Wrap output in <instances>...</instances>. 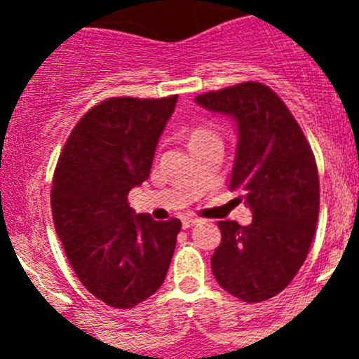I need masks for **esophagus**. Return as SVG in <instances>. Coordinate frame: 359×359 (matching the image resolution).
Returning <instances> with one entry per match:
<instances>
[{
  "label": "esophagus",
  "mask_w": 359,
  "mask_h": 359,
  "mask_svg": "<svg viewBox=\"0 0 359 359\" xmlns=\"http://www.w3.org/2000/svg\"><path fill=\"white\" fill-rule=\"evenodd\" d=\"M196 224H198V219H191V217H186V219H182L184 229H189V227L196 226Z\"/></svg>",
  "instance_id": "1"
}]
</instances>
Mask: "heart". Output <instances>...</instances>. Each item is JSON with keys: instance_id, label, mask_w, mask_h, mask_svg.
Returning a JSON list of instances; mask_svg holds the SVG:
<instances>
[{"instance_id": "obj_1", "label": "heart", "mask_w": 359, "mask_h": 359, "mask_svg": "<svg viewBox=\"0 0 359 359\" xmlns=\"http://www.w3.org/2000/svg\"><path fill=\"white\" fill-rule=\"evenodd\" d=\"M206 139H219V135H217L215 130L212 128V126H196V128L191 130L189 133V146L191 144H196V142H201V140H206Z\"/></svg>"}]
</instances>
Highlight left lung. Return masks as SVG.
Wrapping results in <instances>:
<instances>
[{
	"mask_svg": "<svg viewBox=\"0 0 359 359\" xmlns=\"http://www.w3.org/2000/svg\"><path fill=\"white\" fill-rule=\"evenodd\" d=\"M203 109L234 121L236 156L229 189L252 212V224L219 222L222 241L212 255L217 283L245 302L280 293L299 273L320 212L313 151L283 100L260 83L208 92Z\"/></svg>",
	"mask_w": 359,
	"mask_h": 359,
	"instance_id": "8db88e82",
	"label": "left lung"
}]
</instances>
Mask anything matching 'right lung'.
<instances>
[{
  "label": "right lung",
  "mask_w": 359,
  "mask_h": 359,
  "mask_svg": "<svg viewBox=\"0 0 359 359\" xmlns=\"http://www.w3.org/2000/svg\"><path fill=\"white\" fill-rule=\"evenodd\" d=\"M179 97H114L90 109L69 135L52 184V213L85 288L116 309L149 299L165 281L179 219L137 215L128 193L147 180Z\"/></svg>",
  "instance_id": "right-lung-1"
}]
</instances>
